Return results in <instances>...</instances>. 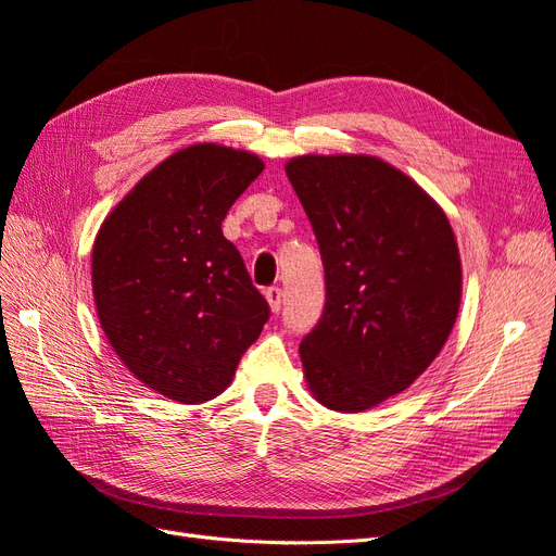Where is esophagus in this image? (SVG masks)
Segmentation results:
<instances>
[{"label": "esophagus", "instance_id": "34e87169", "mask_svg": "<svg viewBox=\"0 0 556 556\" xmlns=\"http://www.w3.org/2000/svg\"><path fill=\"white\" fill-rule=\"evenodd\" d=\"M264 294H266V301H268V306H271V311L278 313L282 306V290L278 288V285H274V288H268Z\"/></svg>", "mask_w": 556, "mask_h": 556}]
</instances>
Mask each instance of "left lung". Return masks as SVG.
I'll return each mask as SVG.
<instances>
[{"label": "left lung", "instance_id": "obj_1", "mask_svg": "<svg viewBox=\"0 0 556 556\" xmlns=\"http://www.w3.org/2000/svg\"><path fill=\"white\" fill-rule=\"evenodd\" d=\"M325 264L323 317L299 345L323 406L362 413L408 390L439 357L462 301L447 215L371 155H301L285 166Z\"/></svg>", "mask_w": 556, "mask_h": 556}]
</instances>
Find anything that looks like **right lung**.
I'll use <instances>...</instances> for the list:
<instances>
[{
  "mask_svg": "<svg viewBox=\"0 0 556 556\" xmlns=\"http://www.w3.org/2000/svg\"><path fill=\"white\" fill-rule=\"evenodd\" d=\"M264 162L217 143L182 148L117 204L92 248V294L115 355L178 403L223 394L271 315L223 220Z\"/></svg>",
  "mask_w": 556,
  "mask_h": 556,
  "instance_id": "obj_1",
  "label": "right lung"
}]
</instances>
